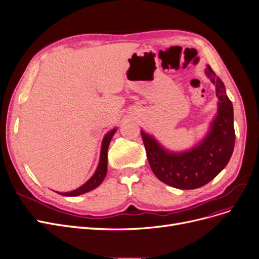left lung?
<instances>
[{
    "instance_id": "1",
    "label": "left lung",
    "mask_w": 259,
    "mask_h": 259,
    "mask_svg": "<svg viewBox=\"0 0 259 259\" xmlns=\"http://www.w3.org/2000/svg\"><path fill=\"white\" fill-rule=\"evenodd\" d=\"M205 74L216 85L218 114L211 122L207 137L198 146L186 152L172 153L141 131L151 170L160 181L179 189H195L210 182L227 166L234 150L232 102L224 83L209 65Z\"/></svg>"
}]
</instances>
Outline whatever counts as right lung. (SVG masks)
I'll use <instances>...</instances> for the list:
<instances>
[{
	"label": "right lung",
	"mask_w": 259,
	"mask_h": 259,
	"mask_svg": "<svg viewBox=\"0 0 259 259\" xmlns=\"http://www.w3.org/2000/svg\"><path fill=\"white\" fill-rule=\"evenodd\" d=\"M116 129H113L112 131H110L107 136L105 137V139L103 140V145H102V151H100V160H99V164L97 169L95 171V174L93 175V177L89 180L87 183H84L82 186H80L79 188H77L73 192L70 193H58L62 196H67V197H74V196H79L82 195L84 193L90 192L94 188H96L100 183L104 181V179L107 175V161H108V156H107V151H108V147L109 144L111 142L112 137L114 136Z\"/></svg>",
	"instance_id": "obj_1"
}]
</instances>
